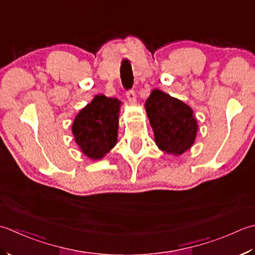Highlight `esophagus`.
I'll use <instances>...</instances> for the list:
<instances>
[{"mask_svg": "<svg viewBox=\"0 0 255 255\" xmlns=\"http://www.w3.org/2000/svg\"><path fill=\"white\" fill-rule=\"evenodd\" d=\"M127 97L128 99L131 102H134L135 100H136V95H135V90L131 89V90H128L127 91Z\"/></svg>", "mask_w": 255, "mask_h": 255, "instance_id": "34e87169", "label": "esophagus"}]
</instances>
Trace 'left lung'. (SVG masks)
<instances>
[{"instance_id":"8db88e82","label":"left lung","mask_w":255,"mask_h":255,"mask_svg":"<svg viewBox=\"0 0 255 255\" xmlns=\"http://www.w3.org/2000/svg\"><path fill=\"white\" fill-rule=\"evenodd\" d=\"M155 142L166 153L179 155L194 144L197 121L184 102L160 90H154L145 103Z\"/></svg>"}]
</instances>
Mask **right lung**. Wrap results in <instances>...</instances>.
<instances>
[{
	"label": "right lung",
	"instance_id": "1",
	"mask_svg": "<svg viewBox=\"0 0 255 255\" xmlns=\"http://www.w3.org/2000/svg\"><path fill=\"white\" fill-rule=\"evenodd\" d=\"M120 103L117 99L97 96L78 113L72 133L88 157L101 158L116 145Z\"/></svg>",
	"mask_w": 255,
	"mask_h": 255
}]
</instances>
